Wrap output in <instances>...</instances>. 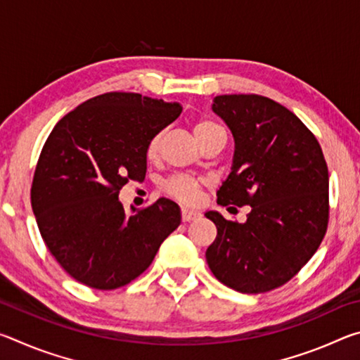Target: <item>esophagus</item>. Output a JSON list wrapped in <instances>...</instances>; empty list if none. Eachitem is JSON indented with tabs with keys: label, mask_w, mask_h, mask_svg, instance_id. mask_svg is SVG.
Here are the masks:
<instances>
[{
	"label": "esophagus",
	"mask_w": 360,
	"mask_h": 360,
	"mask_svg": "<svg viewBox=\"0 0 360 360\" xmlns=\"http://www.w3.org/2000/svg\"><path fill=\"white\" fill-rule=\"evenodd\" d=\"M181 217H182V221H184V222H191V221H193V219L198 217V212L193 211V210H188V208H182L181 210Z\"/></svg>",
	"instance_id": "obj_1"
}]
</instances>
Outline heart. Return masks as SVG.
I'll use <instances>...</instances> for the list:
<instances>
[{
    "label": "heart",
    "mask_w": 360,
    "mask_h": 360,
    "mask_svg": "<svg viewBox=\"0 0 360 360\" xmlns=\"http://www.w3.org/2000/svg\"><path fill=\"white\" fill-rule=\"evenodd\" d=\"M192 135L200 146H203L205 143H208L210 139L217 138L225 135L222 127L216 124L214 120L211 119H198L193 122L192 125ZM160 141H162V133L158 131L152 136L148 144H146V157L149 160H154L158 154V148H160ZM165 192L176 200H179L182 203H193L197 202L198 195H200V188H202V182L195 178H191V176H174V178L168 179L165 182Z\"/></svg>",
    "instance_id": "1"
}]
</instances>
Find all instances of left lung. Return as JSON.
Listing matches in <instances>:
<instances>
[{"instance_id":"left-lung-1","label":"left lung","mask_w":360,"mask_h":360,"mask_svg":"<svg viewBox=\"0 0 360 360\" xmlns=\"http://www.w3.org/2000/svg\"><path fill=\"white\" fill-rule=\"evenodd\" d=\"M212 111L235 139L217 203L249 205L251 212L245 224L205 212L217 229L206 262L227 288L262 294L288 283L318 251L328 224L327 163L307 125L266 96L219 95Z\"/></svg>"}]
</instances>
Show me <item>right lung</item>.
<instances>
[{
  "label": "right lung",
  "mask_w": 360,
  "mask_h": 360,
  "mask_svg": "<svg viewBox=\"0 0 360 360\" xmlns=\"http://www.w3.org/2000/svg\"><path fill=\"white\" fill-rule=\"evenodd\" d=\"M181 112L179 103L109 92L53 127L34 169L32 206L47 249L76 281L100 290L129 284L179 227L172 200L127 216L119 192L144 179L146 144Z\"/></svg>",
  "instance_id": "1"
}]
</instances>
